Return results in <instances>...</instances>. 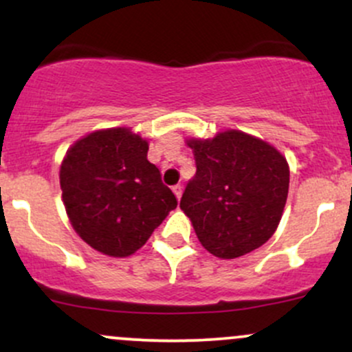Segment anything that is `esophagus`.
<instances>
[{"mask_svg": "<svg viewBox=\"0 0 352 352\" xmlns=\"http://www.w3.org/2000/svg\"><path fill=\"white\" fill-rule=\"evenodd\" d=\"M172 190H173V193H175V195H177V199H180L182 192H184V187H182L180 184H177V185H173Z\"/></svg>", "mask_w": 352, "mask_h": 352, "instance_id": "obj_1", "label": "esophagus"}]
</instances>
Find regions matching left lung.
Returning a JSON list of instances; mask_svg holds the SVG:
<instances>
[{"mask_svg":"<svg viewBox=\"0 0 352 352\" xmlns=\"http://www.w3.org/2000/svg\"><path fill=\"white\" fill-rule=\"evenodd\" d=\"M197 172L180 200L200 243L232 260L260 248L280 223L289 168L276 148L240 131L188 140Z\"/></svg>","mask_w":352,"mask_h":352,"instance_id":"1","label":"left lung"}]
</instances>
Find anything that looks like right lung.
I'll return each mask as SVG.
<instances>
[{
	"label": "right lung",
	"instance_id": "right-lung-1",
	"mask_svg": "<svg viewBox=\"0 0 352 352\" xmlns=\"http://www.w3.org/2000/svg\"><path fill=\"white\" fill-rule=\"evenodd\" d=\"M148 144L129 129L92 132L67 151L59 179L78 235L109 256H129L177 207Z\"/></svg>",
	"mask_w": 352,
	"mask_h": 352
}]
</instances>
